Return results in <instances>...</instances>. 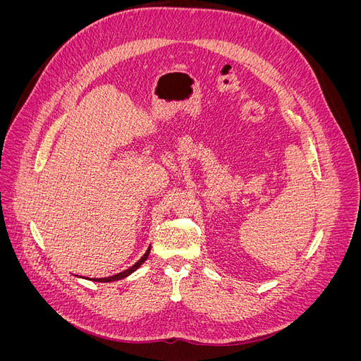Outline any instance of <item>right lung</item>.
I'll return each instance as SVG.
<instances>
[{"instance_id":"1","label":"right lung","mask_w":361,"mask_h":361,"mask_svg":"<svg viewBox=\"0 0 361 361\" xmlns=\"http://www.w3.org/2000/svg\"><path fill=\"white\" fill-rule=\"evenodd\" d=\"M149 255H150V247L147 248V251L146 253L143 255V257H141L138 262H135V264L130 267V268H128V269H125V271H122V272H118V274H114V276H111V277H104V279H93V281H101V283H110V281H117V280H122V279H125V277H128L129 274H133L134 271H137L138 268H140V265H143L145 262H146V259L149 257ZM90 280V279H89Z\"/></svg>"}]
</instances>
